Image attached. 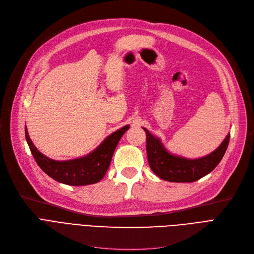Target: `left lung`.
Returning <instances> with one entry per match:
<instances>
[{"label":"left lung","instance_id":"obj_1","mask_svg":"<svg viewBox=\"0 0 254 254\" xmlns=\"http://www.w3.org/2000/svg\"><path fill=\"white\" fill-rule=\"evenodd\" d=\"M146 132V151L149 167L156 176L170 182H194L208 175L216 168L222 159L230 142L229 132L218 147L211 153L188 158L170 152L161 138L153 136L143 127Z\"/></svg>","mask_w":254,"mask_h":254}]
</instances>
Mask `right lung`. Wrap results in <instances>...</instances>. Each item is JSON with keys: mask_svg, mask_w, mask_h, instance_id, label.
<instances>
[{"mask_svg": "<svg viewBox=\"0 0 254 254\" xmlns=\"http://www.w3.org/2000/svg\"><path fill=\"white\" fill-rule=\"evenodd\" d=\"M129 126H125L107 136L97 148L86 155L66 161H56L40 152L32 142L26 127L25 139L38 166L60 183L72 186L95 184L103 179L108 170L116 146Z\"/></svg>", "mask_w": 254, "mask_h": 254, "instance_id": "1", "label": "right lung"}]
</instances>
